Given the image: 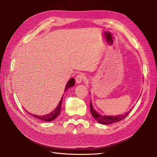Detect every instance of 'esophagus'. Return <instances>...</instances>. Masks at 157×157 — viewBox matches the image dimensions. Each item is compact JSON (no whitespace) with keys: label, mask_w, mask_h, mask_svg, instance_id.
Returning <instances> with one entry per match:
<instances>
[{"label":"esophagus","mask_w":157,"mask_h":157,"mask_svg":"<svg viewBox=\"0 0 157 157\" xmlns=\"http://www.w3.org/2000/svg\"><path fill=\"white\" fill-rule=\"evenodd\" d=\"M86 75L84 74V73H79V74L77 75L76 77V82L78 84H79V83H82L83 82H84L86 80Z\"/></svg>","instance_id":"esophagus-1"}]
</instances>
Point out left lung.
I'll return each mask as SVG.
<instances>
[{
	"label": "left lung",
	"mask_w": 157,
	"mask_h": 157,
	"mask_svg": "<svg viewBox=\"0 0 157 157\" xmlns=\"http://www.w3.org/2000/svg\"><path fill=\"white\" fill-rule=\"evenodd\" d=\"M92 105V102L90 101V112H91V114L93 116V117H94L99 123H101V124H104V125L112 124V123H113L118 122L119 121H121V120L124 119L125 117L128 116V115L129 114L132 110V109H130L129 111L125 113V114H123V115H115V116H106V115H100L99 113H98L95 111L94 109L93 108Z\"/></svg>",
	"instance_id": "1"
}]
</instances>
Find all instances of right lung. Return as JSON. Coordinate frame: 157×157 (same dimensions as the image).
<instances>
[{"label": "right lung", "instance_id": "right-lung-1", "mask_svg": "<svg viewBox=\"0 0 157 157\" xmlns=\"http://www.w3.org/2000/svg\"><path fill=\"white\" fill-rule=\"evenodd\" d=\"M75 85V79L73 78H71L69 80V82H67V84H66L65 86V92L70 87H72ZM62 101H63V96L61 98V100L59 102V104L57 105V106L55 108V109L54 111H52L51 113H50L49 114L47 115H32L31 113H29V114L33 115L35 117L38 118L40 120H42V121H51L52 120H54L56 117H57L59 114H60V112H61V105H62ZM26 112H28L26 111Z\"/></svg>", "mask_w": 157, "mask_h": 157}]
</instances>
